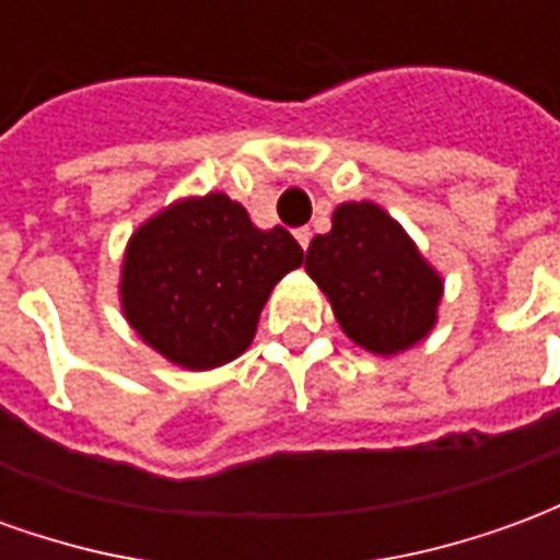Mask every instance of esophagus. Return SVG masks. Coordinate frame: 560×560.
Wrapping results in <instances>:
<instances>
[{
	"label": "esophagus",
	"instance_id": "34e87169",
	"mask_svg": "<svg viewBox=\"0 0 560 560\" xmlns=\"http://www.w3.org/2000/svg\"><path fill=\"white\" fill-rule=\"evenodd\" d=\"M293 236H296V243L303 245V252L308 248V243H312V231H308V228H300V231H293Z\"/></svg>",
	"mask_w": 560,
	"mask_h": 560
}]
</instances>
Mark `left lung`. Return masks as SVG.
Returning a JSON list of instances; mask_svg holds the SVG:
<instances>
[{"label":"left lung","instance_id":"1","mask_svg":"<svg viewBox=\"0 0 560 560\" xmlns=\"http://www.w3.org/2000/svg\"><path fill=\"white\" fill-rule=\"evenodd\" d=\"M305 272L327 293L336 320L372 353H399L432 329L441 276L375 203H341L332 231L315 236Z\"/></svg>","mask_w":560,"mask_h":560}]
</instances>
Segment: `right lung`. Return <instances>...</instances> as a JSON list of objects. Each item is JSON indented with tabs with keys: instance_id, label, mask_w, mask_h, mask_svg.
Returning <instances> with one entry per match:
<instances>
[{
	"instance_id": "add662e5",
	"label": "right lung",
	"mask_w": 560,
	"mask_h": 560,
	"mask_svg": "<svg viewBox=\"0 0 560 560\" xmlns=\"http://www.w3.org/2000/svg\"><path fill=\"white\" fill-rule=\"evenodd\" d=\"M300 264L303 248L284 228L257 231L228 195L191 197L131 236L122 308L171 363L215 369L252 345L269 291Z\"/></svg>"
}]
</instances>
